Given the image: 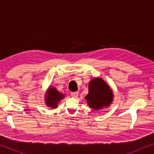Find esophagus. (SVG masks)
Here are the masks:
<instances>
[{"label":"esophagus","instance_id":"34e87169","mask_svg":"<svg viewBox=\"0 0 154 154\" xmlns=\"http://www.w3.org/2000/svg\"><path fill=\"white\" fill-rule=\"evenodd\" d=\"M78 95H79V92H71V96L74 98H77Z\"/></svg>","mask_w":154,"mask_h":154}]
</instances>
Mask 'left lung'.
<instances>
[{
    "instance_id": "left-lung-1",
    "label": "left lung",
    "mask_w": 154,
    "mask_h": 154,
    "mask_svg": "<svg viewBox=\"0 0 154 154\" xmlns=\"http://www.w3.org/2000/svg\"><path fill=\"white\" fill-rule=\"evenodd\" d=\"M88 90V94L85 96V99L91 109L100 110L108 107L113 102V91L102 78L95 77L91 79Z\"/></svg>"
}]
</instances>
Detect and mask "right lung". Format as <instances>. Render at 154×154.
<instances>
[{
	"label": "right lung",
	"mask_w": 154,
	"mask_h": 154,
	"mask_svg": "<svg viewBox=\"0 0 154 154\" xmlns=\"http://www.w3.org/2000/svg\"><path fill=\"white\" fill-rule=\"evenodd\" d=\"M64 98V94L56 89L54 86H49L45 94V103L48 107L56 109L58 107V103Z\"/></svg>",
	"instance_id": "obj_1"
}]
</instances>
